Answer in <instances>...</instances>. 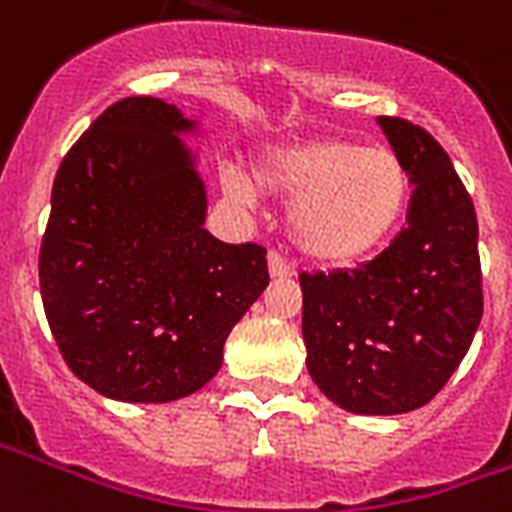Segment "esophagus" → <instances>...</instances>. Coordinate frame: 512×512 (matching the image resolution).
<instances>
[{
    "label": "esophagus",
    "instance_id": "obj_1",
    "mask_svg": "<svg viewBox=\"0 0 512 512\" xmlns=\"http://www.w3.org/2000/svg\"><path fill=\"white\" fill-rule=\"evenodd\" d=\"M268 271H271L273 279H287V276L295 273V268H292V263H287V257L279 255V252H271L268 255Z\"/></svg>",
    "mask_w": 512,
    "mask_h": 512
}]
</instances>
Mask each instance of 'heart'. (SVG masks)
<instances>
[{
  "instance_id": "heart-1",
  "label": "heart",
  "mask_w": 512,
  "mask_h": 512,
  "mask_svg": "<svg viewBox=\"0 0 512 512\" xmlns=\"http://www.w3.org/2000/svg\"><path fill=\"white\" fill-rule=\"evenodd\" d=\"M257 185L292 198L287 212L292 244L319 263H357L376 252L403 220L411 177L395 152L346 139H311L265 152ZM225 190L249 201L252 179L228 171Z\"/></svg>"
}]
</instances>
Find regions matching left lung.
<instances>
[{"label": "left lung", "mask_w": 512, "mask_h": 512, "mask_svg": "<svg viewBox=\"0 0 512 512\" xmlns=\"http://www.w3.org/2000/svg\"><path fill=\"white\" fill-rule=\"evenodd\" d=\"M413 182L408 225L370 263L300 273L314 384L338 408L395 416L427 405L454 376L483 317L478 217L438 139L378 117Z\"/></svg>", "instance_id": "8db88e82"}]
</instances>
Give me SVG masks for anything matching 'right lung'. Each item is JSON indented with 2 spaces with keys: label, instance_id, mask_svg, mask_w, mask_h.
I'll return each mask as SVG.
<instances>
[{
  "label": "right lung",
  "instance_id": "add662e5",
  "mask_svg": "<svg viewBox=\"0 0 512 512\" xmlns=\"http://www.w3.org/2000/svg\"><path fill=\"white\" fill-rule=\"evenodd\" d=\"M177 107L128 96L53 179L39 290L61 357L99 395L169 403L220 370L225 338L268 287L265 247L204 228L206 193Z\"/></svg>",
  "mask_w": 512,
  "mask_h": 512
}]
</instances>
